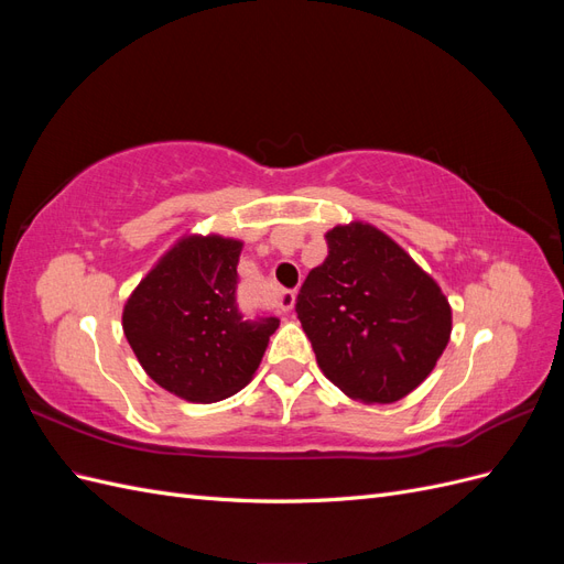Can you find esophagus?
Wrapping results in <instances>:
<instances>
[{
    "instance_id": "1",
    "label": "esophagus",
    "mask_w": 564,
    "mask_h": 564,
    "mask_svg": "<svg viewBox=\"0 0 564 564\" xmlns=\"http://www.w3.org/2000/svg\"><path fill=\"white\" fill-rule=\"evenodd\" d=\"M294 303H296V292H292V289H280V292H278V308L282 313H289V311H294Z\"/></svg>"
}]
</instances>
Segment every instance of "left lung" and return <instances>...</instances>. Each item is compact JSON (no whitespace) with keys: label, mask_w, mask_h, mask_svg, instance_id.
<instances>
[{"label":"left lung","mask_w":564,"mask_h":564,"mask_svg":"<svg viewBox=\"0 0 564 564\" xmlns=\"http://www.w3.org/2000/svg\"><path fill=\"white\" fill-rule=\"evenodd\" d=\"M327 259L305 278L296 313L324 377L348 398L390 404L435 369L452 336L440 284L365 220L324 235Z\"/></svg>","instance_id":"obj_1"}]
</instances>
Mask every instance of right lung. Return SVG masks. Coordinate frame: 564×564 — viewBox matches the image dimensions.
I'll list each match as a JSON object with an SVG mask.
<instances>
[{
    "label": "right lung",
    "instance_id": "obj_1",
    "mask_svg": "<svg viewBox=\"0 0 564 564\" xmlns=\"http://www.w3.org/2000/svg\"><path fill=\"white\" fill-rule=\"evenodd\" d=\"M242 240L187 232L133 289L122 329L148 377L172 395L209 404L242 390L261 365L278 317L237 311Z\"/></svg>",
    "mask_w": 564,
    "mask_h": 564
}]
</instances>
